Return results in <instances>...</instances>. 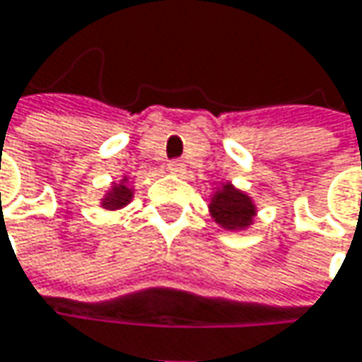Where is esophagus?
Returning a JSON list of instances; mask_svg holds the SVG:
<instances>
[{
    "label": "esophagus",
    "instance_id": "esophagus-1",
    "mask_svg": "<svg viewBox=\"0 0 362 362\" xmlns=\"http://www.w3.org/2000/svg\"><path fill=\"white\" fill-rule=\"evenodd\" d=\"M168 170H170L172 174H178V176H180V174H184V163H182L180 159H174V161L168 163Z\"/></svg>",
    "mask_w": 362,
    "mask_h": 362
}]
</instances>
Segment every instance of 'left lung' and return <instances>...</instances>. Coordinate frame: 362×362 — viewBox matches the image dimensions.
I'll return each mask as SVG.
<instances>
[{
    "label": "left lung",
    "instance_id": "8db88e82",
    "mask_svg": "<svg viewBox=\"0 0 362 362\" xmlns=\"http://www.w3.org/2000/svg\"><path fill=\"white\" fill-rule=\"evenodd\" d=\"M209 211H211L214 220L226 230L247 228L255 216L252 199L245 192L237 190L233 184H224L222 190H218L211 197Z\"/></svg>",
    "mask_w": 362,
    "mask_h": 362
}]
</instances>
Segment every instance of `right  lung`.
<instances>
[{"mask_svg": "<svg viewBox=\"0 0 362 362\" xmlns=\"http://www.w3.org/2000/svg\"><path fill=\"white\" fill-rule=\"evenodd\" d=\"M129 199H132V190L127 188V184L125 180L119 182L117 186H112L110 188V192L103 199V207H107V209H119V207H123V205H127L129 203Z\"/></svg>", "mask_w": 362, "mask_h": 362, "instance_id": "right-lung-1", "label": "right lung"}]
</instances>
